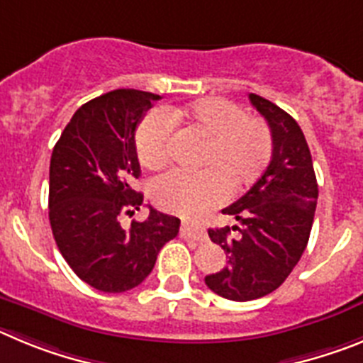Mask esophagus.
Listing matches in <instances>:
<instances>
[{
	"label": "esophagus",
	"instance_id": "esophagus-1",
	"mask_svg": "<svg viewBox=\"0 0 363 363\" xmlns=\"http://www.w3.org/2000/svg\"><path fill=\"white\" fill-rule=\"evenodd\" d=\"M181 237L184 238H194L197 242H204L206 238V231L202 228L194 226V224H182L181 226Z\"/></svg>",
	"mask_w": 363,
	"mask_h": 363
}]
</instances>
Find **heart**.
I'll use <instances>...</instances> for the list:
<instances>
[{"label": "heart", "instance_id": "heart-1", "mask_svg": "<svg viewBox=\"0 0 363 363\" xmlns=\"http://www.w3.org/2000/svg\"><path fill=\"white\" fill-rule=\"evenodd\" d=\"M174 126L186 137L204 141L199 157V168L204 172L174 169L153 182L152 201L169 213L195 217L217 206L226 191L238 195L262 177L273 155V137L260 117L246 116L228 99L204 97L188 106L155 110L143 119L135 133L143 166L157 169L169 161Z\"/></svg>", "mask_w": 363, "mask_h": 363}]
</instances>
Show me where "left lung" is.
<instances>
[{"label":"left lung","mask_w":363,"mask_h":363,"mask_svg":"<svg viewBox=\"0 0 363 363\" xmlns=\"http://www.w3.org/2000/svg\"><path fill=\"white\" fill-rule=\"evenodd\" d=\"M250 101L269 125L271 162L246 195L222 210L238 226L208 230L211 242L226 251L228 266L204 282L235 302L269 295L289 277L308 246L318 199L311 152L298 123L257 94H250Z\"/></svg>","instance_id":"8db88e82"}]
</instances>
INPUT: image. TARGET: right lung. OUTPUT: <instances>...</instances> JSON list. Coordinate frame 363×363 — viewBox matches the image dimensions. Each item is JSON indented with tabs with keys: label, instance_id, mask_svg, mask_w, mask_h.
Returning a JSON list of instances; mask_svg holds the SVG:
<instances>
[{
	"label": "right lung",
	"instance_id": "obj_1",
	"mask_svg": "<svg viewBox=\"0 0 363 363\" xmlns=\"http://www.w3.org/2000/svg\"><path fill=\"white\" fill-rule=\"evenodd\" d=\"M157 94L119 88L88 101L72 116L50 159L48 218L72 271L103 293L133 289L152 273L161 247L181 220L148 206V218L123 228L143 194L135 130Z\"/></svg>",
	"mask_w": 363,
	"mask_h": 363
}]
</instances>
